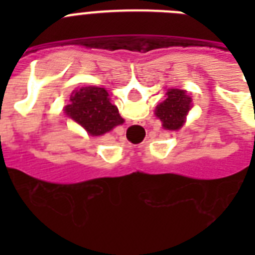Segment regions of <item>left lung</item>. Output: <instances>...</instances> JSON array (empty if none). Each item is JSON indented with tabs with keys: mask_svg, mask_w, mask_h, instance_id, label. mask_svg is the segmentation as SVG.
<instances>
[{
	"mask_svg": "<svg viewBox=\"0 0 255 255\" xmlns=\"http://www.w3.org/2000/svg\"><path fill=\"white\" fill-rule=\"evenodd\" d=\"M192 107V99L182 90H169L167 99L156 107V116L163 122V127L169 131H177L185 122V116Z\"/></svg>",
	"mask_w": 255,
	"mask_h": 255,
	"instance_id": "8db88e82",
	"label": "left lung"
}]
</instances>
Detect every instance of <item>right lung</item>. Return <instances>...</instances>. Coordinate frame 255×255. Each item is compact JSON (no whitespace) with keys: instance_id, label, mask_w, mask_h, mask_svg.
<instances>
[{"instance_id":"obj_1","label":"right lung","mask_w":255,"mask_h":255,"mask_svg":"<svg viewBox=\"0 0 255 255\" xmlns=\"http://www.w3.org/2000/svg\"><path fill=\"white\" fill-rule=\"evenodd\" d=\"M70 102L66 106V114L92 136L104 135L124 122L116 106L110 103L104 88L82 87L71 95Z\"/></svg>"}]
</instances>
